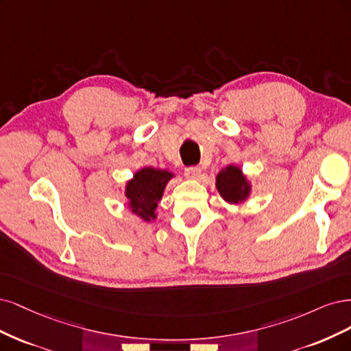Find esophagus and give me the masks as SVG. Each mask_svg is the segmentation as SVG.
Returning <instances> with one entry per match:
<instances>
[{"instance_id":"obj_1","label":"esophagus","mask_w":351,"mask_h":351,"mask_svg":"<svg viewBox=\"0 0 351 351\" xmlns=\"http://www.w3.org/2000/svg\"><path fill=\"white\" fill-rule=\"evenodd\" d=\"M185 176L188 179H198L201 176V169L198 166H191L185 169Z\"/></svg>"}]
</instances>
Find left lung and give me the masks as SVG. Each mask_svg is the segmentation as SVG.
<instances>
[{"mask_svg":"<svg viewBox=\"0 0 351 351\" xmlns=\"http://www.w3.org/2000/svg\"><path fill=\"white\" fill-rule=\"evenodd\" d=\"M216 188L224 201L230 204L243 202L251 194V184L242 169L234 165L226 166L216 176Z\"/></svg>","mask_w":351,"mask_h":351,"instance_id":"8db88e82","label":"left lung"}]
</instances>
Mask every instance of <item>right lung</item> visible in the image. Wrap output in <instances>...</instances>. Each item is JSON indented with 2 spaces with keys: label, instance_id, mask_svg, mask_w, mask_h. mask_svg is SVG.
Here are the masks:
<instances>
[{
  "label": "right lung",
  "instance_id": "add662e5",
  "mask_svg": "<svg viewBox=\"0 0 351 351\" xmlns=\"http://www.w3.org/2000/svg\"><path fill=\"white\" fill-rule=\"evenodd\" d=\"M173 178L172 172L154 167H143L134 173L125 186L130 210L144 221L157 217L156 208L165 192L166 184Z\"/></svg>",
  "mask_w": 351,
  "mask_h": 351
}]
</instances>
